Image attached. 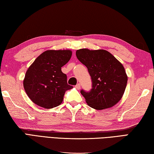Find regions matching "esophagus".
<instances>
[{
    "label": "esophagus",
    "mask_w": 154,
    "mask_h": 154,
    "mask_svg": "<svg viewBox=\"0 0 154 154\" xmlns=\"http://www.w3.org/2000/svg\"><path fill=\"white\" fill-rule=\"evenodd\" d=\"M75 87L77 89H80V84H77L75 86Z\"/></svg>",
    "instance_id": "obj_1"
}]
</instances>
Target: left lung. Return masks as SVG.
<instances>
[{"label": "left lung", "mask_w": 154, "mask_h": 154, "mask_svg": "<svg viewBox=\"0 0 154 154\" xmlns=\"http://www.w3.org/2000/svg\"><path fill=\"white\" fill-rule=\"evenodd\" d=\"M75 55L87 67L92 79L91 91H80L88 106L101 110L118 103L124 95L128 80L123 65L103 49L81 48L76 51Z\"/></svg>", "instance_id": "1"}]
</instances>
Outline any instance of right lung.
<instances>
[{"label": "right lung", "instance_id": "1", "mask_svg": "<svg viewBox=\"0 0 154 154\" xmlns=\"http://www.w3.org/2000/svg\"><path fill=\"white\" fill-rule=\"evenodd\" d=\"M71 50H47L28 67L23 79V87L28 97L37 106L51 109L60 105L67 90V75L61 67L69 61Z\"/></svg>", "mask_w": 154, "mask_h": 154}]
</instances>
